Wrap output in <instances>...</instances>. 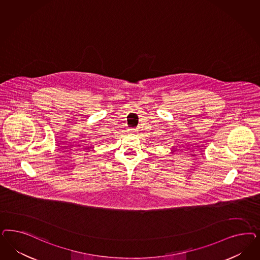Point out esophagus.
Listing matches in <instances>:
<instances>
[{
    "label": "esophagus",
    "instance_id": "1",
    "mask_svg": "<svg viewBox=\"0 0 260 260\" xmlns=\"http://www.w3.org/2000/svg\"><path fill=\"white\" fill-rule=\"evenodd\" d=\"M129 131H130L131 133H133V134H136V133L138 132V129H136V128H130Z\"/></svg>",
    "mask_w": 260,
    "mask_h": 260
}]
</instances>
